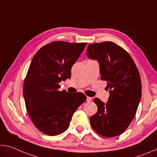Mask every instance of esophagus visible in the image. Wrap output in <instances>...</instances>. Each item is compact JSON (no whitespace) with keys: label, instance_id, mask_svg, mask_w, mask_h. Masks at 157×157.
<instances>
[{"label":"esophagus","instance_id":"1","mask_svg":"<svg viewBox=\"0 0 157 157\" xmlns=\"http://www.w3.org/2000/svg\"><path fill=\"white\" fill-rule=\"evenodd\" d=\"M91 100H92V98L91 97H87L86 98V101H87V102H91Z\"/></svg>","mask_w":157,"mask_h":157}]
</instances>
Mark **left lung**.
I'll return each instance as SVG.
<instances>
[{
	"instance_id": "1",
	"label": "left lung",
	"mask_w": 157,
	"mask_h": 157,
	"mask_svg": "<svg viewBox=\"0 0 157 157\" xmlns=\"http://www.w3.org/2000/svg\"><path fill=\"white\" fill-rule=\"evenodd\" d=\"M86 55L99 63L101 79L107 82L106 88L109 90L107 103L94 99L98 111L90 123L101 136H118L132 123L141 98L139 70L129 53L113 42L90 44Z\"/></svg>"
}]
</instances>
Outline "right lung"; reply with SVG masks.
Here are the masks:
<instances>
[{
  "mask_svg": "<svg viewBox=\"0 0 157 157\" xmlns=\"http://www.w3.org/2000/svg\"><path fill=\"white\" fill-rule=\"evenodd\" d=\"M86 43L54 41L39 49L32 60L23 84L26 109L37 129L56 136L68 128L73 115L86 100L80 92L58 91L70 79L71 68Z\"/></svg>",
  "mask_w": 157,
  "mask_h": 157,
  "instance_id": "obj_1",
  "label": "right lung"
}]
</instances>
